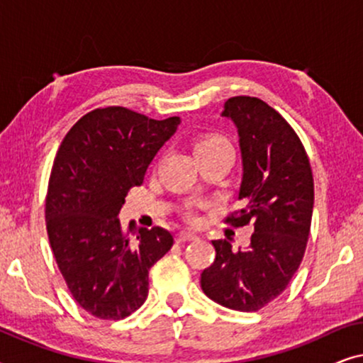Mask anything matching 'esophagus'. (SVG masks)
<instances>
[{
  "label": "esophagus",
  "mask_w": 363,
  "mask_h": 363,
  "mask_svg": "<svg viewBox=\"0 0 363 363\" xmlns=\"http://www.w3.org/2000/svg\"><path fill=\"white\" fill-rule=\"evenodd\" d=\"M196 238V235L195 233H190V231H180L177 235V242H185V241H191V240H195Z\"/></svg>",
  "instance_id": "obj_1"
}]
</instances>
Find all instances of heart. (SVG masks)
I'll return each instance as SVG.
<instances>
[{"instance_id": "heart-1", "label": "heart", "mask_w": 363, "mask_h": 363, "mask_svg": "<svg viewBox=\"0 0 363 363\" xmlns=\"http://www.w3.org/2000/svg\"><path fill=\"white\" fill-rule=\"evenodd\" d=\"M216 148H231V147L226 138L223 135H218V133H208V135L198 138L195 142V153L216 150Z\"/></svg>"}]
</instances>
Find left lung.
I'll list each match as a JSON object with an SVG mask.
<instances>
[{"instance_id": "obj_1", "label": "left lung", "mask_w": 363, "mask_h": 363, "mask_svg": "<svg viewBox=\"0 0 363 363\" xmlns=\"http://www.w3.org/2000/svg\"><path fill=\"white\" fill-rule=\"evenodd\" d=\"M223 116L236 123L242 155L241 208L226 225H251L246 250L213 241L216 257L201 272V289L233 311L256 312L281 296L304 257L314 208V177L301 138L257 97L228 99Z\"/></svg>"}]
</instances>
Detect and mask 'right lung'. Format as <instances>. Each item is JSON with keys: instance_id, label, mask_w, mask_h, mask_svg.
Returning a JSON list of instances; mask_svg holds the SVG:
<instances>
[{"instance_id": "right-lung-1", "label": "right lung", "mask_w": 363, "mask_h": 363, "mask_svg": "<svg viewBox=\"0 0 363 363\" xmlns=\"http://www.w3.org/2000/svg\"><path fill=\"white\" fill-rule=\"evenodd\" d=\"M178 123L127 107L96 108L74 123L54 158L44 210L49 242L72 297L97 319L137 311L148 271L173 246L170 231L133 223L125 231L117 215Z\"/></svg>"}]
</instances>
